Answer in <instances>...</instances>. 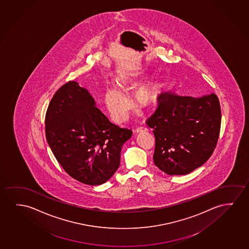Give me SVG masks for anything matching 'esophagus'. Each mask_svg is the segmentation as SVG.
<instances>
[{"mask_svg":"<svg viewBox=\"0 0 249 249\" xmlns=\"http://www.w3.org/2000/svg\"><path fill=\"white\" fill-rule=\"evenodd\" d=\"M147 128H145V127H138V128H137V130H136V132L137 133H142V132H146V131H147Z\"/></svg>","mask_w":249,"mask_h":249,"instance_id":"obj_1","label":"esophagus"}]
</instances>
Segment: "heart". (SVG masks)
<instances>
[{
	"instance_id": "b5f03b06",
	"label": "heart",
	"mask_w": 249,
	"mask_h": 249,
	"mask_svg": "<svg viewBox=\"0 0 249 249\" xmlns=\"http://www.w3.org/2000/svg\"><path fill=\"white\" fill-rule=\"evenodd\" d=\"M142 79L140 72L137 71H127L119 73L116 77V87L109 88L104 94V101L112 119L117 123L126 121L131 104L127 98V94L137 87ZM160 91L156 84H145L138 88L134 100L137 107L150 111L159 103Z\"/></svg>"
}]
</instances>
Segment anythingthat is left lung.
<instances>
[{"instance_id":"8db88e82","label":"left lung","mask_w":249,"mask_h":249,"mask_svg":"<svg viewBox=\"0 0 249 249\" xmlns=\"http://www.w3.org/2000/svg\"><path fill=\"white\" fill-rule=\"evenodd\" d=\"M147 124L155 137V165L169 175H186L213 153L220 132L219 101L213 93L196 98L165 92Z\"/></svg>"}]
</instances>
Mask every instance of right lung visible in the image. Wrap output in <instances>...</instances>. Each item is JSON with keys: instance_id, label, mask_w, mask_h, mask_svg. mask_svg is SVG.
<instances>
[{"instance_id": "right-lung-1", "label": "right lung", "mask_w": 249, "mask_h": 249, "mask_svg": "<svg viewBox=\"0 0 249 249\" xmlns=\"http://www.w3.org/2000/svg\"><path fill=\"white\" fill-rule=\"evenodd\" d=\"M86 89L75 81L64 84L46 112L47 142L69 175L88 185H101L120 165L123 144L132 131L109 121Z\"/></svg>"}]
</instances>
